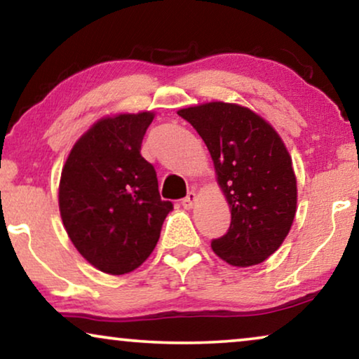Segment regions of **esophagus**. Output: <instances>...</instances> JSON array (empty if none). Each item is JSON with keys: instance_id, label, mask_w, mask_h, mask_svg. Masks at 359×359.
Returning a JSON list of instances; mask_svg holds the SVG:
<instances>
[{"instance_id": "obj_1", "label": "esophagus", "mask_w": 359, "mask_h": 359, "mask_svg": "<svg viewBox=\"0 0 359 359\" xmlns=\"http://www.w3.org/2000/svg\"><path fill=\"white\" fill-rule=\"evenodd\" d=\"M196 199H198V196H196L194 191H189L188 194H186V198L181 201V204H183L184 209H191L196 203Z\"/></svg>"}]
</instances>
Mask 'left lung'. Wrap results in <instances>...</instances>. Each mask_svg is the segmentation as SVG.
Listing matches in <instances>:
<instances>
[{
	"instance_id": "obj_1",
	"label": "left lung",
	"mask_w": 359,
	"mask_h": 359,
	"mask_svg": "<svg viewBox=\"0 0 359 359\" xmlns=\"http://www.w3.org/2000/svg\"><path fill=\"white\" fill-rule=\"evenodd\" d=\"M178 114L208 145L230 205V227L212 240V250L232 266L263 263L281 247L296 215V175L281 137L248 107L230 102Z\"/></svg>"
}]
</instances>
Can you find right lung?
I'll return each mask as SVG.
<instances>
[{
	"mask_svg": "<svg viewBox=\"0 0 359 359\" xmlns=\"http://www.w3.org/2000/svg\"><path fill=\"white\" fill-rule=\"evenodd\" d=\"M154 112L96 122L62 170L58 205L81 257L107 274L139 268L154 252L173 204L161 201L154 165L140 155Z\"/></svg>",
	"mask_w": 359,
	"mask_h": 359,
	"instance_id": "1",
	"label": "right lung"
}]
</instances>
